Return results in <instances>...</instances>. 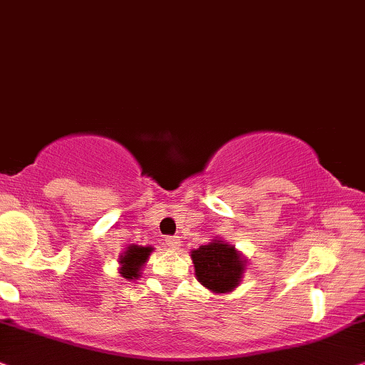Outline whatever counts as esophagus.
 <instances>
[{
	"label": "esophagus",
	"mask_w": 365,
	"mask_h": 365,
	"mask_svg": "<svg viewBox=\"0 0 365 365\" xmlns=\"http://www.w3.org/2000/svg\"><path fill=\"white\" fill-rule=\"evenodd\" d=\"M163 245L168 247V249L175 250V249H178V247H180V239H178V237H165Z\"/></svg>",
	"instance_id": "obj_1"
}]
</instances>
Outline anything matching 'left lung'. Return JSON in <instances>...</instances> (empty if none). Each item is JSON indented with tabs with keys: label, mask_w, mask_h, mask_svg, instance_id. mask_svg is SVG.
Listing matches in <instances>:
<instances>
[{
	"label": "left lung",
	"mask_w": 365,
	"mask_h": 365,
	"mask_svg": "<svg viewBox=\"0 0 365 365\" xmlns=\"http://www.w3.org/2000/svg\"><path fill=\"white\" fill-rule=\"evenodd\" d=\"M190 254L197 280L203 287L215 294H227L240 284L245 270V260L233 245L215 239L210 244L192 250Z\"/></svg>",
	"instance_id": "1"
}]
</instances>
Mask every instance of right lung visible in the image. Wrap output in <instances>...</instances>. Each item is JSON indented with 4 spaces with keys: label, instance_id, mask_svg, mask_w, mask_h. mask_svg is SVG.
Instances as JSON below:
<instances>
[{
    "label": "right lung",
    "instance_id": "add662e5",
    "mask_svg": "<svg viewBox=\"0 0 365 365\" xmlns=\"http://www.w3.org/2000/svg\"><path fill=\"white\" fill-rule=\"evenodd\" d=\"M152 247H140V245H128L125 254L120 255V274L126 280H133L140 277V270L143 269L145 262L148 260L152 254Z\"/></svg>",
    "mask_w": 365,
    "mask_h": 365
}]
</instances>
